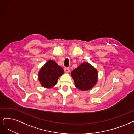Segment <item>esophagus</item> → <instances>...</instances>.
Instances as JSON below:
<instances>
[{"instance_id":"esophagus-1","label":"esophagus","mask_w":134,"mask_h":134,"mask_svg":"<svg viewBox=\"0 0 134 134\" xmlns=\"http://www.w3.org/2000/svg\"><path fill=\"white\" fill-rule=\"evenodd\" d=\"M64 72H65L66 73H69L70 72V69H69L68 68H67V67H65L64 68Z\"/></svg>"}]
</instances>
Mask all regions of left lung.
<instances>
[{
  "mask_svg": "<svg viewBox=\"0 0 134 134\" xmlns=\"http://www.w3.org/2000/svg\"><path fill=\"white\" fill-rule=\"evenodd\" d=\"M71 76L77 88L87 91L91 89L96 84L98 72L88 62H83L72 71Z\"/></svg>",
  "mask_w": 134,
  "mask_h": 134,
  "instance_id": "left-lung-1",
  "label": "left lung"
}]
</instances>
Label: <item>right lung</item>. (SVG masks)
<instances>
[{"mask_svg": "<svg viewBox=\"0 0 134 134\" xmlns=\"http://www.w3.org/2000/svg\"><path fill=\"white\" fill-rule=\"evenodd\" d=\"M63 73L62 67L53 60H49L39 72V81L43 87L49 88L57 84L58 78Z\"/></svg>", "mask_w": 134, "mask_h": 134, "instance_id": "add662e5", "label": "right lung"}]
</instances>
